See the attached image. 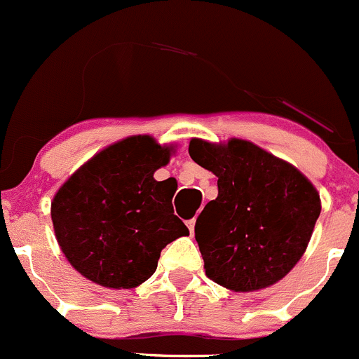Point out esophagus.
<instances>
[{"mask_svg":"<svg viewBox=\"0 0 359 359\" xmlns=\"http://www.w3.org/2000/svg\"><path fill=\"white\" fill-rule=\"evenodd\" d=\"M187 226H188V230H190V233H194V229H195V219H188V222H187Z\"/></svg>","mask_w":359,"mask_h":359,"instance_id":"esophagus-1","label":"esophagus"}]
</instances>
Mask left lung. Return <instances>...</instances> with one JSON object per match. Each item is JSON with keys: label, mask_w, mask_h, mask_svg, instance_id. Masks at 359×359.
Wrapping results in <instances>:
<instances>
[{"label": "left lung", "mask_w": 359, "mask_h": 359, "mask_svg": "<svg viewBox=\"0 0 359 359\" xmlns=\"http://www.w3.org/2000/svg\"><path fill=\"white\" fill-rule=\"evenodd\" d=\"M191 161L218 178V197L195 222L209 279L236 292L267 288L304 255L321 212L311 181L288 162L243 140H191Z\"/></svg>", "instance_id": "1"}]
</instances>
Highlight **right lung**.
<instances>
[{"mask_svg":"<svg viewBox=\"0 0 359 359\" xmlns=\"http://www.w3.org/2000/svg\"><path fill=\"white\" fill-rule=\"evenodd\" d=\"M169 155L150 136L127 137L60 187L52 222L60 250L81 276L106 288H134L157 271L169 243L188 236L172 209L176 183L154 178Z\"/></svg>","mask_w":359,"mask_h":359,"instance_id":"add662e5","label":"right lung"}]
</instances>
